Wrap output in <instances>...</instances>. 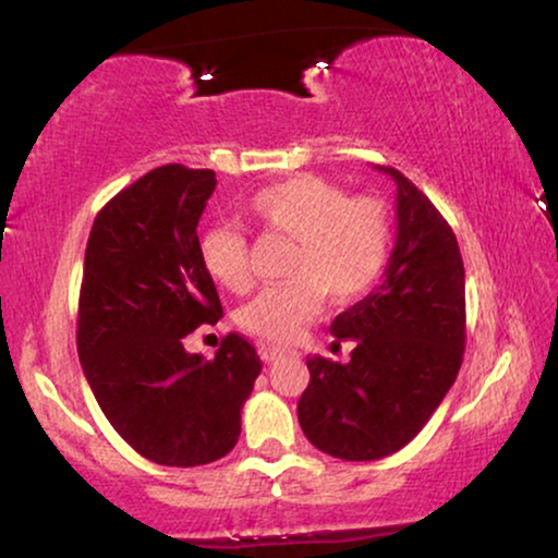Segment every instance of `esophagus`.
<instances>
[{"instance_id":"obj_1","label":"esophagus","mask_w":558,"mask_h":558,"mask_svg":"<svg viewBox=\"0 0 558 558\" xmlns=\"http://www.w3.org/2000/svg\"><path fill=\"white\" fill-rule=\"evenodd\" d=\"M281 353H284V350L277 348V345H262V348H258V355H262L266 363H274L277 357H281Z\"/></svg>"}]
</instances>
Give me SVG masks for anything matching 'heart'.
<instances>
[{"label": "heart", "mask_w": 558, "mask_h": 558, "mask_svg": "<svg viewBox=\"0 0 558 558\" xmlns=\"http://www.w3.org/2000/svg\"><path fill=\"white\" fill-rule=\"evenodd\" d=\"M246 216L262 231L294 241L287 258L289 281L264 287L239 310L243 330L271 342L292 340L317 315L323 294L332 304L363 296L391 256L388 205L371 195L350 197L345 187L317 174L262 187L248 197ZM201 258L223 289H248V241L239 226H210L201 239Z\"/></svg>", "instance_id": "obj_1"}]
</instances>
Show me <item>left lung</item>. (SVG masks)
Here are the masks:
<instances>
[{"mask_svg":"<svg viewBox=\"0 0 558 558\" xmlns=\"http://www.w3.org/2000/svg\"><path fill=\"white\" fill-rule=\"evenodd\" d=\"M399 233L380 284L332 319L355 340L348 363L307 357L310 384L296 416L319 452L348 462L407 447L452 388L462 365L464 266L452 228L393 167Z\"/></svg>","mask_w":558,"mask_h":558,"instance_id":"left-lung-1","label":"left lung"}]
</instances>
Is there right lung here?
<instances>
[{"instance_id":"right-lung-1","label":"right lung","mask_w":558,"mask_h":558,"mask_svg":"<svg viewBox=\"0 0 558 558\" xmlns=\"http://www.w3.org/2000/svg\"><path fill=\"white\" fill-rule=\"evenodd\" d=\"M213 190V170L157 167L98 210L83 262V373L119 437L167 468L231 452L262 373L256 348L235 332L213 361L182 348L185 335L223 317L197 241Z\"/></svg>"}]
</instances>
